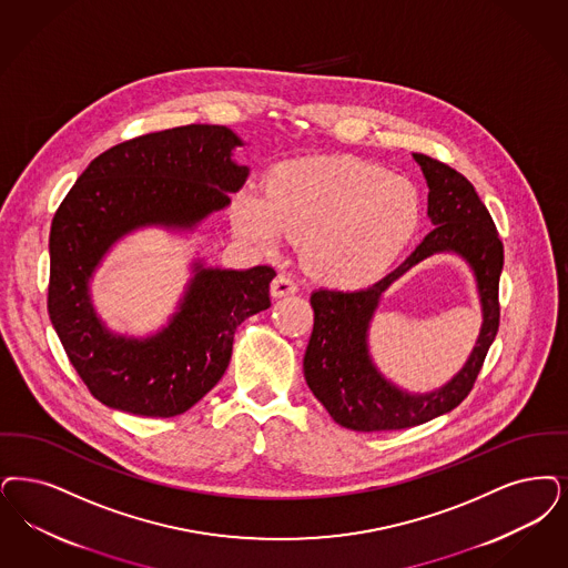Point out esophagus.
Here are the masks:
<instances>
[{"label": "esophagus", "instance_id": "34e87169", "mask_svg": "<svg viewBox=\"0 0 568 568\" xmlns=\"http://www.w3.org/2000/svg\"><path fill=\"white\" fill-rule=\"evenodd\" d=\"M297 292V285H295L294 278L287 276V274H278L271 283V295L273 297H285V295H292Z\"/></svg>", "mask_w": 568, "mask_h": 568}]
</instances>
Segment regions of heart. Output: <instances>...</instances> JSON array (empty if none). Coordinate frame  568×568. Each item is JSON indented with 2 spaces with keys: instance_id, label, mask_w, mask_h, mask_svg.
<instances>
[{
  "instance_id": "b5f03b06",
  "label": "heart",
  "mask_w": 568,
  "mask_h": 568,
  "mask_svg": "<svg viewBox=\"0 0 568 568\" xmlns=\"http://www.w3.org/2000/svg\"><path fill=\"white\" fill-rule=\"evenodd\" d=\"M232 224L260 250L302 239L308 273L327 285L359 287L406 250L420 224V196L406 178L365 160H287L274 166L266 194H236Z\"/></svg>"
}]
</instances>
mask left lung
Instances as JSON below:
<instances>
[{
    "label": "left lung",
    "instance_id": "obj_1",
    "mask_svg": "<svg viewBox=\"0 0 568 568\" xmlns=\"http://www.w3.org/2000/svg\"><path fill=\"white\" fill-rule=\"evenodd\" d=\"M429 187L427 215L433 230L404 264L359 292L317 290L313 334L304 355V378L329 416L353 432H395L423 425L456 408L471 390L499 329L503 243L476 187L458 171L425 154H412ZM437 252L460 256L475 274L483 308L477 346L446 385L412 394L390 384L368 351V327L385 290L423 258Z\"/></svg>",
    "mask_w": 568,
    "mask_h": 568
}]
</instances>
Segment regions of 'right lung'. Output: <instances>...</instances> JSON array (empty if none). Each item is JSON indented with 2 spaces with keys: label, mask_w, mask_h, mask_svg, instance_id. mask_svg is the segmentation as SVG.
Listing matches in <instances>:
<instances>
[{
  "label": "right lung",
  "mask_w": 568,
  "mask_h": 568,
  "mask_svg": "<svg viewBox=\"0 0 568 568\" xmlns=\"http://www.w3.org/2000/svg\"><path fill=\"white\" fill-rule=\"evenodd\" d=\"M217 124L136 136L92 160L50 227L48 315L69 362L108 408L150 418L183 414L224 376L236 327L271 306V266L190 264L175 313L148 336L118 334L92 304V276L115 243L143 227L190 234L250 178Z\"/></svg>",
  "instance_id": "add662e5"
}]
</instances>
